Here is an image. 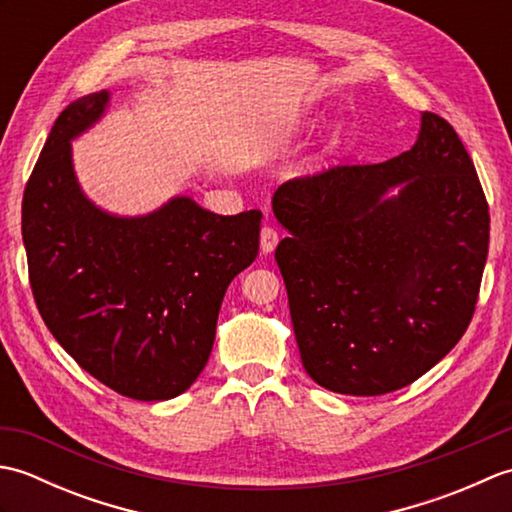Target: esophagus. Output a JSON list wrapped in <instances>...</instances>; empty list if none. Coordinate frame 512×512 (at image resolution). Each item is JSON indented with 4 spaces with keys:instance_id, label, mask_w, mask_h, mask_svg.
<instances>
[{
    "instance_id": "obj_1",
    "label": "esophagus",
    "mask_w": 512,
    "mask_h": 512,
    "mask_svg": "<svg viewBox=\"0 0 512 512\" xmlns=\"http://www.w3.org/2000/svg\"><path fill=\"white\" fill-rule=\"evenodd\" d=\"M259 239H262V253L268 255V253H273V250H275V246L279 242V235H277L273 226H264L262 233H259Z\"/></svg>"
}]
</instances>
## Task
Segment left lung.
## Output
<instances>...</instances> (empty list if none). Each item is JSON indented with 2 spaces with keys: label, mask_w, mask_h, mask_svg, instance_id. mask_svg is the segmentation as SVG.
<instances>
[{
  "label": "left lung",
  "mask_w": 512,
  "mask_h": 512,
  "mask_svg": "<svg viewBox=\"0 0 512 512\" xmlns=\"http://www.w3.org/2000/svg\"><path fill=\"white\" fill-rule=\"evenodd\" d=\"M399 187L398 196H387ZM275 250L301 361L347 396L411 385L473 319L491 215L469 151L424 112L416 145L378 165L281 184Z\"/></svg>",
  "instance_id": "left-lung-1"
}]
</instances>
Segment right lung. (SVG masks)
Wrapping results in <instances>:
<instances>
[{"instance_id":"obj_1","label":"right lung","mask_w":512,"mask_h":512,"mask_svg":"<svg viewBox=\"0 0 512 512\" xmlns=\"http://www.w3.org/2000/svg\"><path fill=\"white\" fill-rule=\"evenodd\" d=\"M110 92L54 121L21 204L32 297L85 372L134 400H169L200 376L228 284L255 262L262 211L217 215L191 198L118 217L85 198L70 140L103 116Z\"/></svg>"}]
</instances>
